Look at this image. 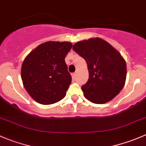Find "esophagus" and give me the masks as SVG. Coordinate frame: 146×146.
Masks as SVG:
<instances>
[{"label": "esophagus", "mask_w": 146, "mask_h": 146, "mask_svg": "<svg viewBox=\"0 0 146 146\" xmlns=\"http://www.w3.org/2000/svg\"><path fill=\"white\" fill-rule=\"evenodd\" d=\"M71 76H72V78H73V79H76V73H73V74H72Z\"/></svg>", "instance_id": "obj_1"}]
</instances>
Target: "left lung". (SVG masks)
<instances>
[{
  "label": "left lung",
  "instance_id": "1",
  "mask_svg": "<svg viewBox=\"0 0 146 146\" xmlns=\"http://www.w3.org/2000/svg\"><path fill=\"white\" fill-rule=\"evenodd\" d=\"M73 49L88 65L89 79L81 87L85 98L95 104L114 99L123 89L126 78V64L120 53L99 37L77 42Z\"/></svg>",
  "mask_w": 146,
  "mask_h": 146
}]
</instances>
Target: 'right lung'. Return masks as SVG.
Returning <instances> with one entry per match:
<instances>
[{
  "label": "right lung",
  "instance_id": "right-lung-1",
  "mask_svg": "<svg viewBox=\"0 0 146 146\" xmlns=\"http://www.w3.org/2000/svg\"><path fill=\"white\" fill-rule=\"evenodd\" d=\"M72 46L69 42L49 41L38 46L25 58L22 80L34 100L47 105L66 96L72 79L65 57Z\"/></svg>",
  "mask_w": 146,
  "mask_h": 146
}]
</instances>
